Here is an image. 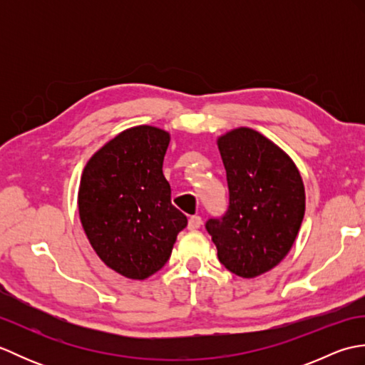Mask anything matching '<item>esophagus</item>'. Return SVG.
I'll return each instance as SVG.
<instances>
[{"instance_id": "obj_1", "label": "esophagus", "mask_w": 365, "mask_h": 365, "mask_svg": "<svg viewBox=\"0 0 365 365\" xmlns=\"http://www.w3.org/2000/svg\"><path fill=\"white\" fill-rule=\"evenodd\" d=\"M200 224H202V220H200V216H191L188 220V229L190 230H196L200 227Z\"/></svg>"}]
</instances>
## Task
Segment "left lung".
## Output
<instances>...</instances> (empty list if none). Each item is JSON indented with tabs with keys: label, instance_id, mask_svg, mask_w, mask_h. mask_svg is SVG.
Returning a JSON list of instances; mask_svg holds the SVG:
<instances>
[{
	"label": "left lung",
	"instance_id": "1",
	"mask_svg": "<svg viewBox=\"0 0 365 365\" xmlns=\"http://www.w3.org/2000/svg\"><path fill=\"white\" fill-rule=\"evenodd\" d=\"M216 144L226 168L229 208L205 227L230 273L257 277L292 250L304 218V183L289 155L252 128L230 130Z\"/></svg>",
	"mask_w": 365,
	"mask_h": 365
}]
</instances>
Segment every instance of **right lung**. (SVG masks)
<instances>
[{"label":"right lung","mask_w":365,"mask_h":365,"mask_svg":"<svg viewBox=\"0 0 365 365\" xmlns=\"http://www.w3.org/2000/svg\"><path fill=\"white\" fill-rule=\"evenodd\" d=\"M170 135L152 125L120 131L92 155L78 188L80 221L108 268L144 281L165 267L188 220L170 204L163 160Z\"/></svg>","instance_id":"right-lung-1"}]
</instances>
